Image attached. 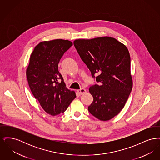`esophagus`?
Here are the masks:
<instances>
[{
  "label": "esophagus",
  "instance_id": "obj_1",
  "mask_svg": "<svg viewBox=\"0 0 160 160\" xmlns=\"http://www.w3.org/2000/svg\"><path fill=\"white\" fill-rule=\"evenodd\" d=\"M86 92V90L84 89H83V88L77 90V93H78L79 95H83L84 93H85Z\"/></svg>",
  "mask_w": 160,
  "mask_h": 160
}]
</instances>
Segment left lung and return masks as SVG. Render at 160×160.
Masks as SVG:
<instances>
[{
	"label": "left lung",
	"mask_w": 160,
	"mask_h": 160,
	"mask_svg": "<svg viewBox=\"0 0 160 160\" xmlns=\"http://www.w3.org/2000/svg\"><path fill=\"white\" fill-rule=\"evenodd\" d=\"M74 45L92 77L98 74L99 84L89 89L93 100L88 110L100 121H108L122 110L132 88L129 51L110 37L78 39Z\"/></svg>",
	"instance_id": "1"
}]
</instances>
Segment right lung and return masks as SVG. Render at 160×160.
Segmentation results:
<instances>
[{"instance_id": "1", "label": "right lung", "mask_w": 160, "mask_h": 160, "mask_svg": "<svg viewBox=\"0 0 160 160\" xmlns=\"http://www.w3.org/2000/svg\"><path fill=\"white\" fill-rule=\"evenodd\" d=\"M72 45L68 40L56 39L39 43L31 53L26 76L31 92L48 114L63 113L76 92L67 88L59 72L58 63Z\"/></svg>"}]
</instances>
